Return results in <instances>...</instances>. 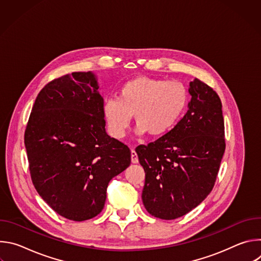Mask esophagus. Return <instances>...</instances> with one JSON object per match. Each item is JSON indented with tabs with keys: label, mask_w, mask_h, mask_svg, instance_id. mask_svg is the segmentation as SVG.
<instances>
[{
	"label": "esophagus",
	"mask_w": 261,
	"mask_h": 261,
	"mask_svg": "<svg viewBox=\"0 0 261 261\" xmlns=\"http://www.w3.org/2000/svg\"><path fill=\"white\" fill-rule=\"evenodd\" d=\"M131 161H132V163H138V156H137V153L134 148H132L131 150Z\"/></svg>",
	"instance_id": "obj_1"
}]
</instances>
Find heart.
Masks as SVG:
<instances>
[{"label": "heart", "mask_w": 261, "mask_h": 261, "mask_svg": "<svg viewBox=\"0 0 261 261\" xmlns=\"http://www.w3.org/2000/svg\"><path fill=\"white\" fill-rule=\"evenodd\" d=\"M189 103V93L181 83L139 76L126 82L118 99H108L103 115L109 132L123 138L132 115L138 133L160 137L170 132L182 117Z\"/></svg>", "instance_id": "obj_1"}]
</instances>
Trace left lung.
<instances>
[{
	"mask_svg": "<svg viewBox=\"0 0 261 261\" xmlns=\"http://www.w3.org/2000/svg\"><path fill=\"white\" fill-rule=\"evenodd\" d=\"M189 93V109L175 127L135 150L145 172L143 205L163 220L186 215L211 193L226 146L218 94L198 79Z\"/></svg>",
	"mask_w": 261,
	"mask_h": 261,
	"instance_id": "obj_1",
	"label": "left lung"
}]
</instances>
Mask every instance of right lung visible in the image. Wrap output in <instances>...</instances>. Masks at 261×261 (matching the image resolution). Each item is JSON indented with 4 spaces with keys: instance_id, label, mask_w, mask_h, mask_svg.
I'll list each match as a JSON object with an SVG mask.
<instances>
[{
    "instance_id": "add662e5",
    "label": "right lung",
    "mask_w": 261,
    "mask_h": 261,
    "mask_svg": "<svg viewBox=\"0 0 261 261\" xmlns=\"http://www.w3.org/2000/svg\"><path fill=\"white\" fill-rule=\"evenodd\" d=\"M98 88L91 72L51 81L37 96L24 131L35 189L72 221L100 214L109 180L131 163L128 145L105 131Z\"/></svg>"
}]
</instances>
